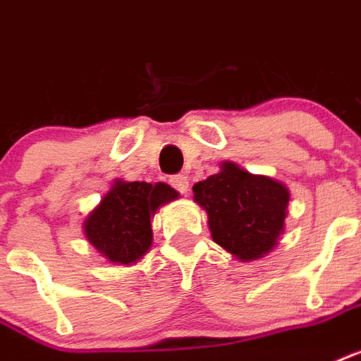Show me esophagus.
I'll return each instance as SVG.
<instances>
[{"instance_id": "esophagus-1", "label": "esophagus", "mask_w": 361, "mask_h": 361, "mask_svg": "<svg viewBox=\"0 0 361 361\" xmlns=\"http://www.w3.org/2000/svg\"><path fill=\"white\" fill-rule=\"evenodd\" d=\"M171 185L176 190H180L181 195H187L189 192V178L185 174H178L174 178H171Z\"/></svg>"}]
</instances>
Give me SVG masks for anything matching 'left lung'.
<instances>
[{
	"label": "left lung",
	"mask_w": 361,
	"mask_h": 361,
	"mask_svg": "<svg viewBox=\"0 0 361 361\" xmlns=\"http://www.w3.org/2000/svg\"><path fill=\"white\" fill-rule=\"evenodd\" d=\"M195 202L207 213L213 241L239 262H256L276 248L286 231L289 189L282 181L250 174L233 161L192 187Z\"/></svg>",
	"instance_id": "obj_1"
}]
</instances>
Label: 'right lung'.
Wrapping results in <instances>:
<instances>
[{
	"mask_svg": "<svg viewBox=\"0 0 361 361\" xmlns=\"http://www.w3.org/2000/svg\"><path fill=\"white\" fill-rule=\"evenodd\" d=\"M176 198L180 192L163 181L152 185L114 180L98 206L85 216V237L105 262L133 265L152 248V219L157 209Z\"/></svg>",
	"mask_w": 361,
	"mask_h": 361,
	"instance_id": "1",
	"label": "right lung"
}]
</instances>
